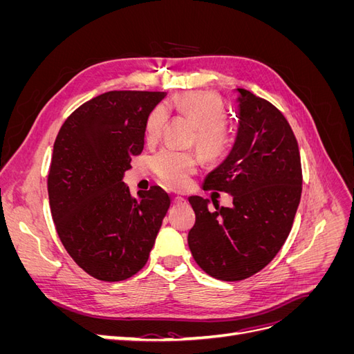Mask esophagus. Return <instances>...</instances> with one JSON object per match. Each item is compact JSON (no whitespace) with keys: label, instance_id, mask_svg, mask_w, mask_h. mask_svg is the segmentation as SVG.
Instances as JSON below:
<instances>
[{"label":"esophagus","instance_id":"esophagus-1","mask_svg":"<svg viewBox=\"0 0 354 354\" xmlns=\"http://www.w3.org/2000/svg\"><path fill=\"white\" fill-rule=\"evenodd\" d=\"M185 202H186V199L181 198V196H174V198H173V203H174V205H181V203H185Z\"/></svg>","mask_w":354,"mask_h":354}]
</instances>
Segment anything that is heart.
Returning a JSON list of instances; mask_svg holds the SVG:
<instances>
[{"label":"heart","instance_id":"1","mask_svg":"<svg viewBox=\"0 0 354 354\" xmlns=\"http://www.w3.org/2000/svg\"><path fill=\"white\" fill-rule=\"evenodd\" d=\"M168 112H177L196 125L195 142L207 159L221 158L232 146L233 136L226 122V111L216 95L205 91L185 93L165 102L147 116L145 134L147 142H155L162 134ZM155 176L169 189L181 190L189 186L190 177L199 165L195 152H183L165 147L151 160Z\"/></svg>","mask_w":354,"mask_h":354}]
</instances>
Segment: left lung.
I'll use <instances>...</instances> for the list:
<instances>
[{"label": "left lung", "mask_w": 354, "mask_h": 354, "mask_svg": "<svg viewBox=\"0 0 354 354\" xmlns=\"http://www.w3.org/2000/svg\"><path fill=\"white\" fill-rule=\"evenodd\" d=\"M238 131L229 155L203 180L227 192L232 207L190 196L196 221L187 243L201 269L220 281H242L281 251L301 198L295 136L272 103L236 88ZM212 199V198H211Z\"/></svg>", "instance_id": "1"}]
</instances>
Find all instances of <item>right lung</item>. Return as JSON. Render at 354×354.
Listing matches in <instances>:
<instances>
[{"label":"right lung","instance_id":"right-lung-1","mask_svg":"<svg viewBox=\"0 0 354 354\" xmlns=\"http://www.w3.org/2000/svg\"><path fill=\"white\" fill-rule=\"evenodd\" d=\"M160 91H109L75 111L53 146L51 217L82 270L120 282L146 264L171 199L153 186L131 196L124 173L142 153L147 116Z\"/></svg>","mask_w":354,"mask_h":354}]
</instances>
